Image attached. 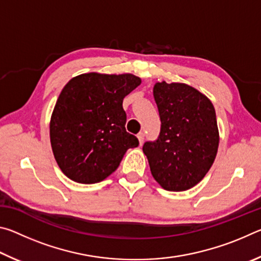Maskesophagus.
I'll list each match as a JSON object with an SVG mask.
<instances>
[{
  "label": "esophagus",
  "mask_w": 261,
  "mask_h": 261,
  "mask_svg": "<svg viewBox=\"0 0 261 261\" xmlns=\"http://www.w3.org/2000/svg\"><path fill=\"white\" fill-rule=\"evenodd\" d=\"M137 138H138V140H139V144L141 145L144 143V139H145V135L143 134V132H139L138 135H137Z\"/></svg>",
  "instance_id": "esophagus-1"
}]
</instances>
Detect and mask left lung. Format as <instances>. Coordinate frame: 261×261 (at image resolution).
Listing matches in <instances>:
<instances>
[{
	"label": "left lung",
	"mask_w": 261,
	"mask_h": 261,
	"mask_svg": "<svg viewBox=\"0 0 261 261\" xmlns=\"http://www.w3.org/2000/svg\"><path fill=\"white\" fill-rule=\"evenodd\" d=\"M153 95L161 120L155 141H146L154 179L168 191L193 188L208 173L219 147L213 103L199 91L182 83H156Z\"/></svg>",
	"instance_id": "1"
}]
</instances>
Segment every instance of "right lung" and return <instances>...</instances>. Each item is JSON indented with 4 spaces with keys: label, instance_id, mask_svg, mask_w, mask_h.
Segmentation results:
<instances>
[{
    "label": "right lung",
    "instance_id": "add662e5",
    "mask_svg": "<svg viewBox=\"0 0 261 261\" xmlns=\"http://www.w3.org/2000/svg\"><path fill=\"white\" fill-rule=\"evenodd\" d=\"M131 73H83L63 87L53 110L51 149L63 174L74 182L98 183L117 169L137 137L125 130L123 99L139 86Z\"/></svg>",
    "mask_w": 261,
    "mask_h": 261
}]
</instances>
